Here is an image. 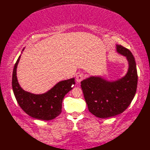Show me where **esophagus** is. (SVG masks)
Here are the masks:
<instances>
[{
  "label": "esophagus",
  "mask_w": 150,
  "mask_h": 150,
  "mask_svg": "<svg viewBox=\"0 0 150 150\" xmlns=\"http://www.w3.org/2000/svg\"><path fill=\"white\" fill-rule=\"evenodd\" d=\"M84 78V74L82 73H79L76 76V81L77 82H81L82 80H83Z\"/></svg>",
  "instance_id": "esophagus-1"
}]
</instances>
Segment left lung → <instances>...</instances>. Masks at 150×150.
I'll use <instances>...</instances> for the list:
<instances>
[{"label": "left lung", "instance_id": "obj_1", "mask_svg": "<svg viewBox=\"0 0 150 150\" xmlns=\"http://www.w3.org/2000/svg\"><path fill=\"white\" fill-rule=\"evenodd\" d=\"M117 52L126 57L129 68L125 76L115 81L100 77H92L81 81V88L88 110L101 119L114 117L125 111L137 91L138 75L135 58L132 52L121 45Z\"/></svg>", "mask_w": 150, "mask_h": 150}]
</instances>
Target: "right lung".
<instances>
[{
  "label": "right lung",
  "instance_id": "obj_1",
  "mask_svg": "<svg viewBox=\"0 0 150 150\" xmlns=\"http://www.w3.org/2000/svg\"><path fill=\"white\" fill-rule=\"evenodd\" d=\"M20 58L21 55L14 66L12 76V88L18 105L25 113L35 119L43 120L55 119L62 112V100L74 86L75 79L60 81L46 93L38 95L30 93L24 91L17 81V68Z\"/></svg>",
  "mask_w": 150,
  "mask_h": 150
}]
</instances>
